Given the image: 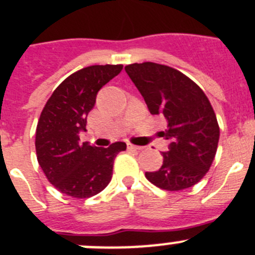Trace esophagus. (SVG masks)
Instances as JSON below:
<instances>
[{
  "label": "esophagus",
  "mask_w": 255,
  "mask_h": 255,
  "mask_svg": "<svg viewBox=\"0 0 255 255\" xmlns=\"http://www.w3.org/2000/svg\"><path fill=\"white\" fill-rule=\"evenodd\" d=\"M127 147H128V149H132V151H142V149H143V147L134 146V144H132V143H127Z\"/></svg>",
  "instance_id": "1"
}]
</instances>
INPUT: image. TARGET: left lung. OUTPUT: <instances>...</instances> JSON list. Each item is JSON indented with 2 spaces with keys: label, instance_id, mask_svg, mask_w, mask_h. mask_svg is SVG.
Returning <instances> with one entry per match:
<instances>
[{
  "label": "left lung",
  "instance_id": "1",
  "mask_svg": "<svg viewBox=\"0 0 255 255\" xmlns=\"http://www.w3.org/2000/svg\"><path fill=\"white\" fill-rule=\"evenodd\" d=\"M125 69L151 114H161L168 123L162 133L170 141L168 151L162 152L160 170L146 172L147 180L168 191L194 186L210 168L220 135L208 97L190 78L170 66L147 61Z\"/></svg>",
  "mask_w": 255,
  "mask_h": 255
}]
</instances>
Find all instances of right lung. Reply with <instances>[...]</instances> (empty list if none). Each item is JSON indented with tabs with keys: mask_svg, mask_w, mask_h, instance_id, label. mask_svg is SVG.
<instances>
[{
	"mask_svg": "<svg viewBox=\"0 0 255 255\" xmlns=\"http://www.w3.org/2000/svg\"><path fill=\"white\" fill-rule=\"evenodd\" d=\"M123 65H92L69 75L45 104L36 127V156L45 176L61 194L85 199L111 182L114 158L127 148L125 142L108 148L80 143L87 117L97 94Z\"/></svg>",
	"mask_w": 255,
	"mask_h": 255,
	"instance_id": "right-lung-1",
	"label": "right lung"
}]
</instances>
